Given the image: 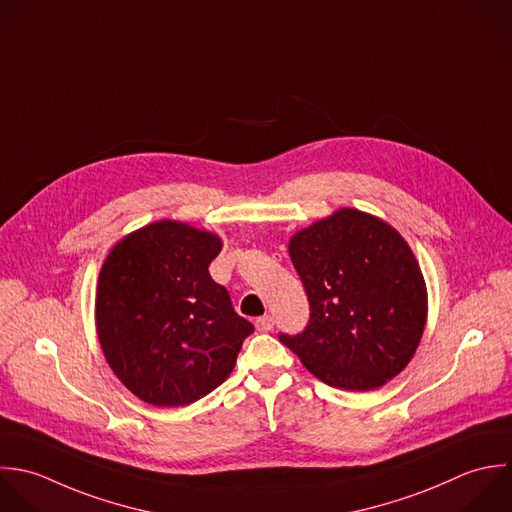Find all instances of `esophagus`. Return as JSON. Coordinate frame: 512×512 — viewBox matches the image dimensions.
<instances>
[{
    "label": "esophagus",
    "instance_id": "34e87169",
    "mask_svg": "<svg viewBox=\"0 0 512 512\" xmlns=\"http://www.w3.org/2000/svg\"><path fill=\"white\" fill-rule=\"evenodd\" d=\"M273 317L271 315H263V317H259L257 321H255V327L259 329V331H263V333H267V331H271L273 329Z\"/></svg>",
    "mask_w": 512,
    "mask_h": 512
}]
</instances>
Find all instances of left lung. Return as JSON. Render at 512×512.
<instances>
[{"instance_id": "obj_1", "label": "left lung", "mask_w": 512, "mask_h": 512, "mask_svg": "<svg viewBox=\"0 0 512 512\" xmlns=\"http://www.w3.org/2000/svg\"><path fill=\"white\" fill-rule=\"evenodd\" d=\"M309 299V323L279 333L323 383L371 391L413 359L427 321V289L407 241L385 221L341 209L289 245Z\"/></svg>"}]
</instances>
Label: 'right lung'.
<instances>
[{"label":"right lung","mask_w":512,"mask_h":512,"mask_svg":"<svg viewBox=\"0 0 512 512\" xmlns=\"http://www.w3.org/2000/svg\"><path fill=\"white\" fill-rule=\"evenodd\" d=\"M221 239L179 221L151 223L107 255L97 335L117 379L155 407H183L233 371L253 325L209 275Z\"/></svg>","instance_id":"add662e5"}]
</instances>
